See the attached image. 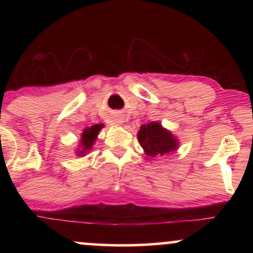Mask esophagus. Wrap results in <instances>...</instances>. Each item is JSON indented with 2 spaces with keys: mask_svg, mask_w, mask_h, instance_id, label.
Here are the masks:
<instances>
[{
  "mask_svg": "<svg viewBox=\"0 0 253 253\" xmlns=\"http://www.w3.org/2000/svg\"><path fill=\"white\" fill-rule=\"evenodd\" d=\"M115 124H118V125H121L124 123V119H121V118H119V119H115Z\"/></svg>",
  "mask_w": 253,
  "mask_h": 253,
  "instance_id": "1",
  "label": "esophagus"
}]
</instances>
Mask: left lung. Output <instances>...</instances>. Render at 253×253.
I'll return each mask as SVG.
<instances>
[{
	"label": "left lung",
	"mask_w": 253,
	"mask_h": 253,
	"mask_svg": "<svg viewBox=\"0 0 253 253\" xmlns=\"http://www.w3.org/2000/svg\"><path fill=\"white\" fill-rule=\"evenodd\" d=\"M136 138L143 147L145 155L150 157L170 155L171 152L178 150L179 146L177 136L157 121L141 125Z\"/></svg>",
	"instance_id": "left-lung-1"
}]
</instances>
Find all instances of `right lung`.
<instances>
[{
	"label": "right lung",
	"mask_w": 253,
	"mask_h": 253,
	"mask_svg": "<svg viewBox=\"0 0 253 253\" xmlns=\"http://www.w3.org/2000/svg\"><path fill=\"white\" fill-rule=\"evenodd\" d=\"M103 127V124H97L84 128L83 133L81 134L80 141H78L76 156L84 157L85 155H88L90 151H91L92 146H94L95 141H96L98 133H100V130L102 129Z\"/></svg>",
	"instance_id": "right-lung-1"
}]
</instances>
